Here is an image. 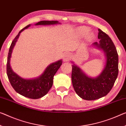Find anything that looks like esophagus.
I'll return each mask as SVG.
<instances>
[{
    "mask_svg": "<svg viewBox=\"0 0 126 126\" xmlns=\"http://www.w3.org/2000/svg\"><path fill=\"white\" fill-rule=\"evenodd\" d=\"M71 59V55L70 54H69V53H65L64 56H63V61H64L65 62H67L69 61Z\"/></svg>",
    "mask_w": 126,
    "mask_h": 126,
    "instance_id": "esophagus-1",
    "label": "esophagus"
}]
</instances>
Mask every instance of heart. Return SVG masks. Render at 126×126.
I'll list each match as a JSON object with an SVG mask.
<instances>
[{"instance_id":"1","label":"heart","mask_w":126,"mask_h":126,"mask_svg":"<svg viewBox=\"0 0 126 126\" xmlns=\"http://www.w3.org/2000/svg\"><path fill=\"white\" fill-rule=\"evenodd\" d=\"M90 29L87 26H80L77 28V33L78 35L80 36H83L87 34ZM95 38V35L93 32H89L86 36V40L88 42H91Z\"/></svg>"}]
</instances>
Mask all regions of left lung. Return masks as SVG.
Returning <instances> with one entry per match:
<instances>
[{
    "label": "left lung",
    "mask_w": 126,
    "mask_h": 126,
    "mask_svg": "<svg viewBox=\"0 0 126 126\" xmlns=\"http://www.w3.org/2000/svg\"><path fill=\"white\" fill-rule=\"evenodd\" d=\"M99 43L92 46L105 54V65L97 77L88 76L78 66L72 65L71 80L77 94L83 99L94 100L106 96L114 86L118 74V55L111 38L98 29Z\"/></svg>",
    "instance_id": "8db88e82"
}]
</instances>
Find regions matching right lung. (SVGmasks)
<instances>
[{"label":"right lung","instance_id":"add662e5","mask_svg":"<svg viewBox=\"0 0 126 126\" xmlns=\"http://www.w3.org/2000/svg\"><path fill=\"white\" fill-rule=\"evenodd\" d=\"M60 24L57 21H42L35 25H51ZM29 25L22 29L12 42L7 58V74L11 86L19 94L26 97L38 99L45 96L53 85V77L63 63L62 60L49 64L39 77L34 79H24L17 75L12 69L10 60L13 49L20 36L21 32L28 29Z\"/></svg>","mask_w":126,"mask_h":126}]
</instances>
